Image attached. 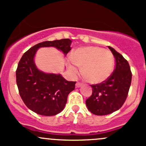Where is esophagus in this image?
I'll return each mask as SVG.
<instances>
[{
  "label": "esophagus",
  "mask_w": 146,
  "mask_h": 146,
  "mask_svg": "<svg viewBox=\"0 0 146 146\" xmlns=\"http://www.w3.org/2000/svg\"><path fill=\"white\" fill-rule=\"evenodd\" d=\"M81 86H82V83H80V82H78L76 84V87H81Z\"/></svg>",
  "instance_id": "34e87169"
}]
</instances>
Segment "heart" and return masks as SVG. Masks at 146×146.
Wrapping results in <instances>:
<instances>
[{
	"instance_id": "obj_1",
	"label": "heart",
	"mask_w": 146,
	"mask_h": 146,
	"mask_svg": "<svg viewBox=\"0 0 146 146\" xmlns=\"http://www.w3.org/2000/svg\"><path fill=\"white\" fill-rule=\"evenodd\" d=\"M69 69L73 74L78 73L74 64L82 68V74L88 82L98 84L108 79L114 68V56L110 50L100 47H84L71 54Z\"/></svg>"
}]
</instances>
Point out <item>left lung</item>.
I'll list each match as a JSON object with an SVG mask.
<instances>
[{"mask_svg":"<svg viewBox=\"0 0 146 146\" xmlns=\"http://www.w3.org/2000/svg\"><path fill=\"white\" fill-rule=\"evenodd\" d=\"M115 59V68L108 79L92 85V94L86 100L89 110L96 115H106L119 110L126 101L131 82L129 64L113 47L108 46Z\"/></svg>","mask_w":146,"mask_h":146,"instance_id":"8db88e82","label":"left lung"}]
</instances>
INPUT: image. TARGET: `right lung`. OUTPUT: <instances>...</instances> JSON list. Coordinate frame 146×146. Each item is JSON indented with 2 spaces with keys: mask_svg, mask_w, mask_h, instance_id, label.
I'll list each match as a JSON object with an SVG mask.
<instances>
[{
  "mask_svg": "<svg viewBox=\"0 0 146 146\" xmlns=\"http://www.w3.org/2000/svg\"><path fill=\"white\" fill-rule=\"evenodd\" d=\"M70 39L44 41L37 44L21 56L16 70L19 93L25 105L37 114L52 116L62 111L67 97L76 82L67 81L60 74L45 73L37 68L35 54L40 47H54L67 54L71 50Z\"/></svg>",
  "mask_w": 146,
  "mask_h": 146,
  "instance_id": "1",
  "label": "right lung"
}]
</instances>
